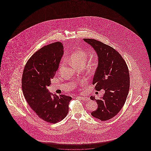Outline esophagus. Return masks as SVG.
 I'll return each mask as SVG.
<instances>
[{
	"instance_id": "1",
	"label": "esophagus",
	"mask_w": 151,
	"mask_h": 151,
	"mask_svg": "<svg viewBox=\"0 0 151 151\" xmlns=\"http://www.w3.org/2000/svg\"><path fill=\"white\" fill-rule=\"evenodd\" d=\"M77 99H78L79 100L83 101H88L89 100V98H88L87 97H81V96H78Z\"/></svg>"
}]
</instances>
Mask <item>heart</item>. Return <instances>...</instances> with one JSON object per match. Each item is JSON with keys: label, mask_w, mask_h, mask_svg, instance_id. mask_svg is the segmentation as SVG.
<instances>
[{"label": "heart", "mask_w": 151, "mask_h": 151, "mask_svg": "<svg viewBox=\"0 0 151 151\" xmlns=\"http://www.w3.org/2000/svg\"><path fill=\"white\" fill-rule=\"evenodd\" d=\"M87 53L83 50L76 51L73 52L70 57L72 65L77 66L81 64H85L87 58Z\"/></svg>", "instance_id": "1"}]
</instances>
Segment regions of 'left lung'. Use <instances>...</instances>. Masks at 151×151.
<instances>
[{
	"mask_svg": "<svg viewBox=\"0 0 151 151\" xmlns=\"http://www.w3.org/2000/svg\"><path fill=\"white\" fill-rule=\"evenodd\" d=\"M84 40L93 47L99 58L92 83L94 89L105 91L100 100L90 97L98 104L91 114L101 121H108L121 111L126 102L129 89V68L121 55L112 47L94 39Z\"/></svg>",
	"mask_w": 151,
	"mask_h": 151,
	"instance_id": "left-lung-1",
	"label": "left lung"
}]
</instances>
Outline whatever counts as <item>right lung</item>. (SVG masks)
Here are the masks:
<instances>
[{
	"label": "right lung",
	"instance_id": "right-lung-1",
	"mask_svg": "<svg viewBox=\"0 0 151 151\" xmlns=\"http://www.w3.org/2000/svg\"><path fill=\"white\" fill-rule=\"evenodd\" d=\"M63 54V46L60 42L45 46L29 58L22 73V90L25 100L39 118L50 123L65 118L72 100L70 96L50 93L47 89Z\"/></svg>",
	"mask_w": 151,
	"mask_h": 151
}]
</instances>
